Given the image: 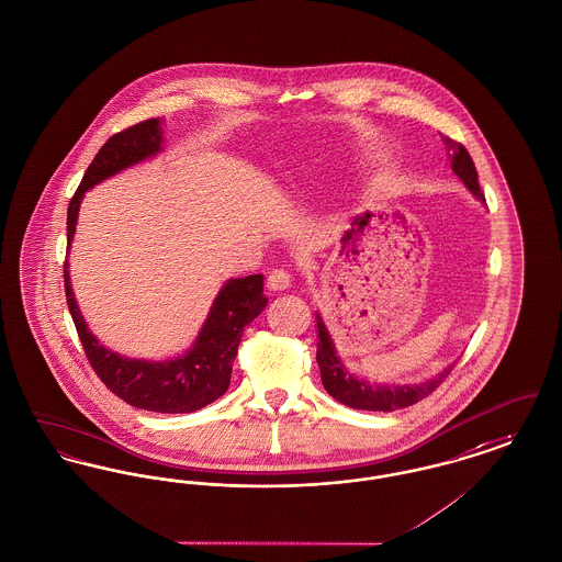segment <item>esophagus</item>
I'll use <instances>...</instances> for the list:
<instances>
[{"mask_svg":"<svg viewBox=\"0 0 562 562\" xmlns=\"http://www.w3.org/2000/svg\"><path fill=\"white\" fill-rule=\"evenodd\" d=\"M291 286V273L284 271V269H273L269 276H267V289L273 291V293H280V291H286Z\"/></svg>","mask_w":562,"mask_h":562,"instance_id":"obj_1","label":"esophagus"}]
</instances>
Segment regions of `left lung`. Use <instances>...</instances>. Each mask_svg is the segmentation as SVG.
<instances>
[{
    "mask_svg": "<svg viewBox=\"0 0 562 562\" xmlns=\"http://www.w3.org/2000/svg\"><path fill=\"white\" fill-rule=\"evenodd\" d=\"M443 144L448 148V159L452 171L462 180V184L480 199L484 201V195L480 191V182H477V171L473 166L471 155L467 153V148L461 146L459 142L443 137ZM318 321V350H316V361L321 367V380L325 391L329 393L335 401L352 407V409H367V412H395L409 407L414 403H418L420 398L430 395L443 380L446 375L452 371L454 363L448 364L443 371H439L437 375H432L425 382L418 384H373L364 378L355 375L346 363L341 361L335 341L330 337L329 329L323 321L321 314H316Z\"/></svg>",
    "mask_w": 562,
    "mask_h": 562,
    "instance_id": "8db88e82",
    "label": "left lung"
}]
</instances>
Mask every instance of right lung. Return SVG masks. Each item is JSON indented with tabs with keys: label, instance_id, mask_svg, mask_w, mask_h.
<instances>
[{
	"label": "right lung",
	"instance_id": "obj_1",
	"mask_svg": "<svg viewBox=\"0 0 562 562\" xmlns=\"http://www.w3.org/2000/svg\"><path fill=\"white\" fill-rule=\"evenodd\" d=\"M164 150V130L159 119L137 123L125 132L112 135L91 166L67 207V250L71 248L78 225V210L87 191L95 184L157 157ZM66 297L69 314L89 357V363L101 382L121 396L125 403L139 409L159 414H189L225 395L232 382L233 359L244 327L250 325L267 305L263 295V273L227 280L199 329L195 341L184 355L166 361L130 359L100 344L91 333L69 280V263L64 267Z\"/></svg>",
	"mask_w": 562,
	"mask_h": 562
}]
</instances>
